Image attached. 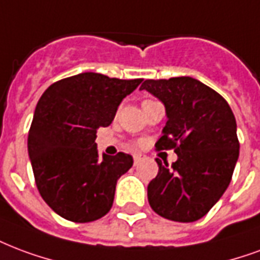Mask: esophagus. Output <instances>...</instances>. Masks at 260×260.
Returning <instances> with one entry per match:
<instances>
[{"mask_svg":"<svg viewBox=\"0 0 260 260\" xmlns=\"http://www.w3.org/2000/svg\"><path fill=\"white\" fill-rule=\"evenodd\" d=\"M143 159H146L145 154H135V155H134V162H135V165H138L139 162H142Z\"/></svg>","mask_w":260,"mask_h":260,"instance_id":"obj_1","label":"esophagus"}]
</instances>
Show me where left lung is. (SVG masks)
Listing matches in <instances>:
<instances>
[{
	"label": "left lung",
	"instance_id": "left-lung-1",
	"mask_svg": "<svg viewBox=\"0 0 260 260\" xmlns=\"http://www.w3.org/2000/svg\"><path fill=\"white\" fill-rule=\"evenodd\" d=\"M146 89L165 106L167 124L157 149H174L178 159H155L158 174L147 186L155 213L175 222L207 215L226 191L238 159L237 124L218 92L191 77L146 80Z\"/></svg>",
	"mask_w": 260,
	"mask_h": 260
}]
</instances>
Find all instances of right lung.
I'll return each instance as SVG.
<instances>
[{
    "label": "right lung",
    "mask_w": 260,
    "mask_h": 260,
    "mask_svg": "<svg viewBox=\"0 0 260 260\" xmlns=\"http://www.w3.org/2000/svg\"><path fill=\"white\" fill-rule=\"evenodd\" d=\"M142 81L81 73L52 84L40 98L28 131V157L38 191L61 218L86 223L110 211L117 180L134 158L99 155L96 131L111 124L122 99Z\"/></svg>",
    "instance_id": "1"
}]
</instances>
